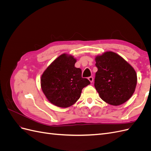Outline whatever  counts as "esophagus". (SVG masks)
<instances>
[{"label":"esophagus","mask_w":151,"mask_h":151,"mask_svg":"<svg viewBox=\"0 0 151 151\" xmlns=\"http://www.w3.org/2000/svg\"><path fill=\"white\" fill-rule=\"evenodd\" d=\"M88 79L91 82V83H93V77H88Z\"/></svg>","instance_id":"obj_1"}]
</instances>
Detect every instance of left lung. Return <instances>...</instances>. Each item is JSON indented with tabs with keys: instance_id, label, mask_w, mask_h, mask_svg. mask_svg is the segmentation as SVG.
Listing matches in <instances>:
<instances>
[{
	"instance_id": "8db88e82",
	"label": "left lung",
	"mask_w": 151,
	"mask_h": 151,
	"mask_svg": "<svg viewBox=\"0 0 151 151\" xmlns=\"http://www.w3.org/2000/svg\"><path fill=\"white\" fill-rule=\"evenodd\" d=\"M94 87L104 102L118 106L128 101L135 90L137 77L134 68L119 55L106 52L95 58Z\"/></svg>"
}]
</instances>
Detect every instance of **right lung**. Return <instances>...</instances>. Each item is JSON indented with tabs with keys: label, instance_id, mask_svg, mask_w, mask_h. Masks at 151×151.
<instances>
[{
	"label": "right lung",
	"instance_id": "right-lung-1",
	"mask_svg": "<svg viewBox=\"0 0 151 151\" xmlns=\"http://www.w3.org/2000/svg\"><path fill=\"white\" fill-rule=\"evenodd\" d=\"M74 56L63 53L45 70L41 77V88L52 104L68 108L81 97L82 90L90 84L88 79L82 77V70L75 67Z\"/></svg>",
	"mask_w": 151,
	"mask_h": 151
}]
</instances>
